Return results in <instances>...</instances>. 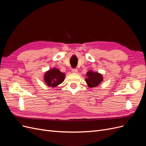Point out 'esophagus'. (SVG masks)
I'll return each instance as SVG.
<instances>
[{"mask_svg": "<svg viewBox=\"0 0 146 146\" xmlns=\"http://www.w3.org/2000/svg\"><path fill=\"white\" fill-rule=\"evenodd\" d=\"M72 72L73 73H77L78 72V70L76 68H72Z\"/></svg>", "mask_w": 146, "mask_h": 146, "instance_id": "1", "label": "esophagus"}]
</instances>
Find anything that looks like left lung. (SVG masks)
Instances as JSON below:
<instances>
[{
  "instance_id": "obj_1",
  "label": "left lung",
  "mask_w": 146,
  "mask_h": 146,
  "mask_svg": "<svg viewBox=\"0 0 146 146\" xmlns=\"http://www.w3.org/2000/svg\"><path fill=\"white\" fill-rule=\"evenodd\" d=\"M86 75L88 77L86 78V82L90 88L96 87L103 82L102 75L98 72H94L92 71H90L87 72Z\"/></svg>"
}]
</instances>
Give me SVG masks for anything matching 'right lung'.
<instances>
[{"instance_id": "1", "label": "right lung", "mask_w": 146, "mask_h": 146, "mask_svg": "<svg viewBox=\"0 0 146 146\" xmlns=\"http://www.w3.org/2000/svg\"><path fill=\"white\" fill-rule=\"evenodd\" d=\"M64 74L60 72L58 69L54 68L46 72L44 80L48 86L56 87L64 81Z\"/></svg>"}]
</instances>
